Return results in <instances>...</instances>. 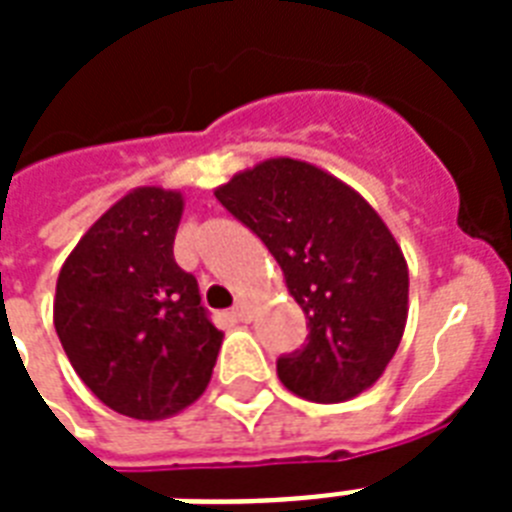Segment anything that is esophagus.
I'll return each mask as SVG.
<instances>
[{
    "mask_svg": "<svg viewBox=\"0 0 512 512\" xmlns=\"http://www.w3.org/2000/svg\"><path fill=\"white\" fill-rule=\"evenodd\" d=\"M233 316H236L239 321H252V316H255V313H252V305H249L247 300H239V303H236V308H233Z\"/></svg>",
    "mask_w": 512,
    "mask_h": 512,
    "instance_id": "34e87169",
    "label": "esophagus"
}]
</instances>
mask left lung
I'll use <instances>...</instances> for the list:
<instances>
[{
	"label": "left lung",
	"mask_w": 512,
	"mask_h": 512,
	"mask_svg": "<svg viewBox=\"0 0 512 512\" xmlns=\"http://www.w3.org/2000/svg\"><path fill=\"white\" fill-rule=\"evenodd\" d=\"M215 196L271 249L308 316L305 348L276 364L284 388L313 404L372 388L409 313L406 257L377 209L340 177L289 156L236 172Z\"/></svg>",
	"instance_id": "obj_1"
}]
</instances>
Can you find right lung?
<instances>
[{"label":"right lung","instance_id":"1","mask_svg":"<svg viewBox=\"0 0 512 512\" xmlns=\"http://www.w3.org/2000/svg\"><path fill=\"white\" fill-rule=\"evenodd\" d=\"M183 207L172 188H132L87 228L55 284L52 321L68 361L132 420H167L199 401L223 342L172 255Z\"/></svg>","mask_w":512,"mask_h":512}]
</instances>
